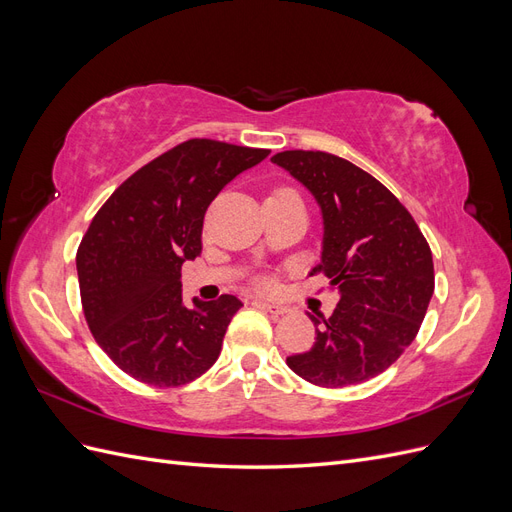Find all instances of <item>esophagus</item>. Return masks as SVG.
<instances>
[{
  "label": "esophagus",
  "instance_id": "obj_1",
  "mask_svg": "<svg viewBox=\"0 0 512 512\" xmlns=\"http://www.w3.org/2000/svg\"><path fill=\"white\" fill-rule=\"evenodd\" d=\"M256 305H260V307H265L267 312H271V314H286V307L284 305H280V303H271V301H265V299H256Z\"/></svg>",
  "mask_w": 512,
  "mask_h": 512
}]
</instances>
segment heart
I'll return each mask as SVG.
<instances>
[{"mask_svg": "<svg viewBox=\"0 0 512 512\" xmlns=\"http://www.w3.org/2000/svg\"><path fill=\"white\" fill-rule=\"evenodd\" d=\"M282 192H290V190H282Z\"/></svg>", "mask_w": 512, "mask_h": 512, "instance_id": "obj_1", "label": "heart"}]
</instances>
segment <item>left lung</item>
Returning a JSON list of instances; mask_svg holds the SVG:
<instances>
[{
  "mask_svg": "<svg viewBox=\"0 0 512 512\" xmlns=\"http://www.w3.org/2000/svg\"><path fill=\"white\" fill-rule=\"evenodd\" d=\"M273 164L314 196L322 215L320 262L339 292L329 318H312L316 342L292 354L303 380L339 389L391 367L421 329L433 294L431 250L408 209L352 162L324 151H282Z\"/></svg>",
  "mask_w": 512,
  "mask_h": 512,
  "instance_id": "left-lung-1",
  "label": "left lung"
}]
</instances>
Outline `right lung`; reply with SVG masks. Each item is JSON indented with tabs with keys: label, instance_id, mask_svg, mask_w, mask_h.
I'll return each mask as SVG.
<instances>
[{
	"label": "right lung",
	"instance_id": "obj_1",
	"mask_svg": "<svg viewBox=\"0 0 512 512\" xmlns=\"http://www.w3.org/2000/svg\"><path fill=\"white\" fill-rule=\"evenodd\" d=\"M269 149L192 138L136 170L91 220L76 252L83 312L98 346L132 378L181 386L218 361L243 305L183 303L181 267L203 250L211 200Z\"/></svg>",
	"mask_w": 512,
	"mask_h": 512
}]
</instances>
